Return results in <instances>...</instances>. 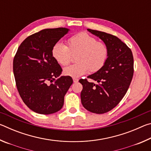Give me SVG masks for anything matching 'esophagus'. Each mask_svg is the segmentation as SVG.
I'll return each mask as SVG.
<instances>
[{"mask_svg": "<svg viewBox=\"0 0 151 151\" xmlns=\"http://www.w3.org/2000/svg\"><path fill=\"white\" fill-rule=\"evenodd\" d=\"M73 82L74 83H77V82L78 81V79L76 78H73Z\"/></svg>", "mask_w": 151, "mask_h": 151, "instance_id": "1", "label": "esophagus"}]
</instances>
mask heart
I'll use <instances>...</instances> for the list:
<instances>
[{
	"instance_id": "obj_1",
	"label": "heart",
	"mask_w": 151,
	"mask_h": 151,
	"mask_svg": "<svg viewBox=\"0 0 151 151\" xmlns=\"http://www.w3.org/2000/svg\"><path fill=\"white\" fill-rule=\"evenodd\" d=\"M67 46L60 42L53 45L51 54L56 62L62 66L69 64L75 56L76 63L64 68L63 73L71 77H78L88 71L95 73L106 63L109 49L106 43L98 41L86 32H80L69 38Z\"/></svg>"
}]
</instances>
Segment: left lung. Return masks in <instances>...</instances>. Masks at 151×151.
I'll use <instances>...</instances> for the list:
<instances>
[{
    "mask_svg": "<svg viewBox=\"0 0 151 151\" xmlns=\"http://www.w3.org/2000/svg\"><path fill=\"white\" fill-rule=\"evenodd\" d=\"M106 43L109 55L103 68L87 76L98 84L80 79L83 85L81 99L83 106L93 113L103 114L114 109L129 89L134 74L132 51L116 36L88 29Z\"/></svg>",
    "mask_w": 151,
    "mask_h": 151,
    "instance_id": "8db88e82",
    "label": "left lung"
}]
</instances>
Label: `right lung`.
I'll list each match as a JSON object with an SVG mask.
<instances>
[{
	"instance_id": "1",
	"label": "right lung",
	"mask_w": 151,
	"mask_h": 151,
	"mask_svg": "<svg viewBox=\"0 0 151 151\" xmlns=\"http://www.w3.org/2000/svg\"><path fill=\"white\" fill-rule=\"evenodd\" d=\"M70 29H47L30 35L19 46L13 60L16 86L24 104L37 113L50 114L62 109L72 85L70 76L52 58L53 45Z\"/></svg>"
}]
</instances>
